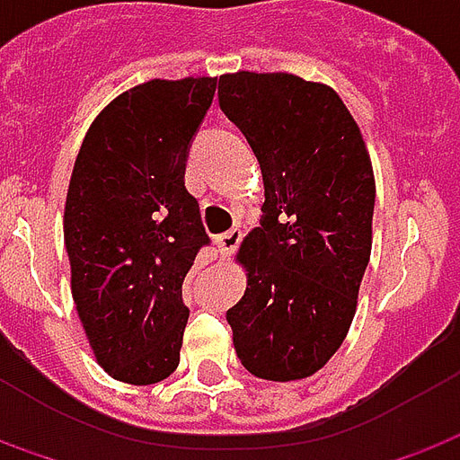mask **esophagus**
<instances>
[{
	"mask_svg": "<svg viewBox=\"0 0 460 460\" xmlns=\"http://www.w3.org/2000/svg\"><path fill=\"white\" fill-rule=\"evenodd\" d=\"M214 241H217V246H219V252L224 253V256H231V253L239 249L241 229L224 231V234H219V236H217V239H214Z\"/></svg>",
	"mask_w": 460,
	"mask_h": 460,
	"instance_id": "1",
	"label": "esophagus"
}]
</instances>
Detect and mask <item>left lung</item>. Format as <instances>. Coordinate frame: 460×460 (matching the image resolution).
<instances>
[{"instance_id":"1","label":"left lung","mask_w":460,"mask_h":460,"mask_svg":"<svg viewBox=\"0 0 460 460\" xmlns=\"http://www.w3.org/2000/svg\"><path fill=\"white\" fill-rule=\"evenodd\" d=\"M219 107L261 164V226L243 239L246 294L226 311L246 371L316 374L346 339L371 256L376 184L339 94L294 74L219 79Z\"/></svg>"}]
</instances>
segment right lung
Returning a JSON list of instances; mask_svg holds the SVG:
<instances>
[{
	"label": "right lung",
	"mask_w": 460,
	"mask_h": 460,
	"mask_svg": "<svg viewBox=\"0 0 460 460\" xmlns=\"http://www.w3.org/2000/svg\"><path fill=\"white\" fill-rule=\"evenodd\" d=\"M217 79H152L117 96L86 131L64 207L72 296L117 381L149 386L179 366L181 286L211 243L184 184Z\"/></svg>",
	"instance_id": "right-lung-1"
}]
</instances>
